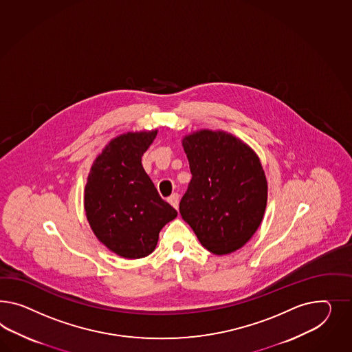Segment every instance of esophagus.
I'll use <instances>...</instances> for the list:
<instances>
[{
	"mask_svg": "<svg viewBox=\"0 0 352 352\" xmlns=\"http://www.w3.org/2000/svg\"><path fill=\"white\" fill-rule=\"evenodd\" d=\"M168 201H169V204H170L174 209H178V206H179V195L178 193H173L170 197L168 199Z\"/></svg>",
	"mask_w": 352,
	"mask_h": 352,
	"instance_id": "obj_1",
	"label": "esophagus"
}]
</instances>
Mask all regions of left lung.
<instances>
[{
    "label": "left lung",
    "mask_w": 352,
    "mask_h": 352,
    "mask_svg": "<svg viewBox=\"0 0 352 352\" xmlns=\"http://www.w3.org/2000/svg\"><path fill=\"white\" fill-rule=\"evenodd\" d=\"M192 179L179 212L201 245L223 256L243 248L260 227L267 201L261 162L224 131L200 129L182 140Z\"/></svg>",
    "instance_id": "left-lung-1"
}]
</instances>
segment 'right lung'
I'll list each match as a JSON object with an SVG mask.
<instances>
[{"instance_id":"right-lung-1","label":"right lung","mask_w":352,"mask_h":352,"mask_svg":"<svg viewBox=\"0 0 352 352\" xmlns=\"http://www.w3.org/2000/svg\"><path fill=\"white\" fill-rule=\"evenodd\" d=\"M157 129L113 138L87 177L85 210L97 239L124 258L148 256L159 233L178 212L162 200L142 166Z\"/></svg>"}]
</instances>
